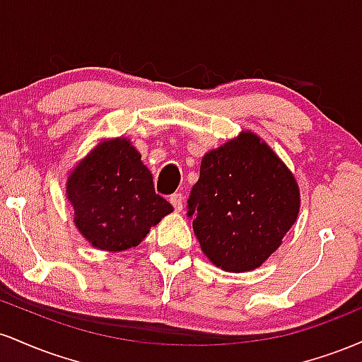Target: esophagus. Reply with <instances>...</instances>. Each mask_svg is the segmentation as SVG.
Listing matches in <instances>:
<instances>
[{
  "label": "esophagus",
  "instance_id": "esophagus-1",
  "mask_svg": "<svg viewBox=\"0 0 362 362\" xmlns=\"http://www.w3.org/2000/svg\"><path fill=\"white\" fill-rule=\"evenodd\" d=\"M170 202H172L173 209H175L177 213H180V211L184 209V195H182V194L170 195Z\"/></svg>",
  "mask_w": 362,
  "mask_h": 362
}]
</instances>
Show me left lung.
<instances>
[{
    "label": "left lung",
    "instance_id": "left-lung-1",
    "mask_svg": "<svg viewBox=\"0 0 362 362\" xmlns=\"http://www.w3.org/2000/svg\"><path fill=\"white\" fill-rule=\"evenodd\" d=\"M187 216L216 267L247 272L279 248L300 213L296 178L250 131L202 158Z\"/></svg>",
    "mask_w": 362,
    "mask_h": 362
}]
</instances>
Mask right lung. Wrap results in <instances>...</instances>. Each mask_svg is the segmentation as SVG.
<instances>
[{"label": "right lung", "instance_id": "obj_1", "mask_svg": "<svg viewBox=\"0 0 362 362\" xmlns=\"http://www.w3.org/2000/svg\"><path fill=\"white\" fill-rule=\"evenodd\" d=\"M66 197L80 233L107 252L138 247L173 211L155 192L151 172L126 138L102 141L91 149L68 177Z\"/></svg>", "mask_w": 362, "mask_h": 362}]
</instances>
